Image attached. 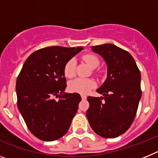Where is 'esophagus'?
Listing matches in <instances>:
<instances>
[{"instance_id":"1","label":"esophagus","mask_w":158,"mask_h":158,"mask_svg":"<svg viewBox=\"0 0 158 158\" xmlns=\"http://www.w3.org/2000/svg\"><path fill=\"white\" fill-rule=\"evenodd\" d=\"M86 98H87V96H85V95H81V99L83 100H86Z\"/></svg>"}]
</instances>
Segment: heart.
Masks as SVG:
<instances>
[{"label": "heart", "mask_w": 158, "mask_h": 158, "mask_svg": "<svg viewBox=\"0 0 158 158\" xmlns=\"http://www.w3.org/2000/svg\"><path fill=\"white\" fill-rule=\"evenodd\" d=\"M84 61H85L92 68H96L100 64L98 58L93 54H85L83 56ZM76 61L70 59L65 63L64 66V74L66 77L72 78L75 75ZM96 86V82L91 78H77L69 84V91L72 93H77L80 94H87L90 90Z\"/></svg>", "instance_id": "obj_1"}]
</instances>
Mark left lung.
<instances>
[{
  "label": "left lung",
  "mask_w": 158,
  "mask_h": 158,
  "mask_svg": "<svg viewBox=\"0 0 158 158\" xmlns=\"http://www.w3.org/2000/svg\"><path fill=\"white\" fill-rule=\"evenodd\" d=\"M92 48L105 60L107 77L96 90L103 96L87 98L86 115L95 133L114 139L125 133L135 118L142 96L140 70L131 54L114 44Z\"/></svg>",
  "instance_id": "left-lung-1"
}]
</instances>
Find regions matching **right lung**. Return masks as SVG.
<instances>
[{"label": "right lung", "instance_id": "1", "mask_svg": "<svg viewBox=\"0 0 158 158\" xmlns=\"http://www.w3.org/2000/svg\"><path fill=\"white\" fill-rule=\"evenodd\" d=\"M82 49L53 46L38 50L27 58L18 75V109L29 131L40 140L62 138L77 111L80 95L63 93L67 85L64 66Z\"/></svg>", "mask_w": 158, "mask_h": 158}]
</instances>
